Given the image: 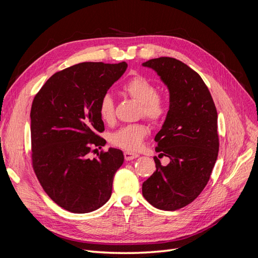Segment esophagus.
Returning <instances> with one entry per match:
<instances>
[{"instance_id":"obj_1","label":"esophagus","mask_w":258,"mask_h":258,"mask_svg":"<svg viewBox=\"0 0 258 258\" xmlns=\"http://www.w3.org/2000/svg\"><path fill=\"white\" fill-rule=\"evenodd\" d=\"M123 156H124V159L129 161V160H132V159H136L139 155L136 154V153H132V152H124Z\"/></svg>"}]
</instances>
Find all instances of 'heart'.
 Masks as SVG:
<instances>
[{
	"instance_id": "obj_1",
	"label": "heart",
	"mask_w": 258,
	"mask_h": 258,
	"mask_svg": "<svg viewBox=\"0 0 258 258\" xmlns=\"http://www.w3.org/2000/svg\"><path fill=\"white\" fill-rule=\"evenodd\" d=\"M122 91L132 99L141 103V115L152 123H160L169 113V100L158 93L157 86L147 77L137 74L122 85ZM100 118L105 123L115 120V104L110 93H105L99 101ZM148 134L145 123H130L122 126L110 135L112 145L128 152H135L142 145L143 140Z\"/></svg>"
}]
</instances>
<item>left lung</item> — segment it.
Instances as JSON below:
<instances>
[{
  "label": "left lung",
  "mask_w": 258,
  "mask_h": 258,
  "mask_svg": "<svg viewBox=\"0 0 258 258\" xmlns=\"http://www.w3.org/2000/svg\"><path fill=\"white\" fill-rule=\"evenodd\" d=\"M143 66L155 70L169 88V113L155 137V151L170 162L163 167L154 157L156 171L142 194L155 208L175 211L196 199L209 182L220 148L217 112L200 75L182 61L160 57Z\"/></svg>",
  "instance_id": "left-lung-1"
}]
</instances>
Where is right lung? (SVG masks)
Segmentation results:
<instances>
[{
	"label": "right lung",
	"instance_id": "add662e5",
	"mask_svg": "<svg viewBox=\"0 0 258 258\" xmlns=\"http://www.w3.org/2000/svg\"><path fill=\"white\" fill-rule=\"evenodd\" d=\"M119 63L83 62L54 73L31 107V159L44 191L72 213H88L110 199L114 174L123 162L105 145L99 101L127 69Z\"/></svg>",
	"mask_w": 258,
	"mask_h": 258
}]
</instances>
